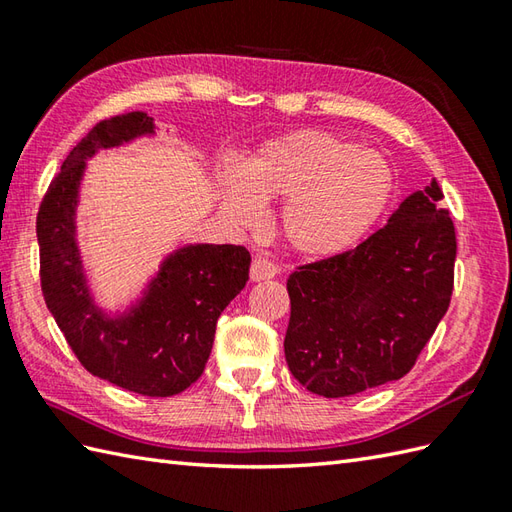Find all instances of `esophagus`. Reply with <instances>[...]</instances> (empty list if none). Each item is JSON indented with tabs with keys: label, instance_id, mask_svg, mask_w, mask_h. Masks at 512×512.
I'll return each instance as SVG.
<instances>
[{
	"label": "esophagus",
	"instance_id": "34e87169",
	"mask_svg": "<svg viewBox=\"0 0 512 512\" xmlns=\"http://www.w3.org/2000/svg\"><path fill=\"white\" fill-rule=\"evenodd\" d=\"M279 273V268L268 262L266 257H255L253 264H250V281H266L273 279Z\"/></svg>",
	"mask_w": 512,
	"mask_h": 512
}]
</instances>
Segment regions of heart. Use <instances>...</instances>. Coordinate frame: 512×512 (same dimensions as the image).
I'll return each instance as SVG.
<instances>
[{
	"instance_id": "b5f03b06",
	"label": "heart",
	"mask_w": 512,
	"mask_h": 512,
	"mask_svg": "<svg viewBox=\"0 0 512 512\" xmlns=\"http://www.w3.org/2000/svg\"><path fill=\"white\" fill-rule=\"evenodd\" d=\"M391 162L374 149L321 129H297L268 140L244 171L224 178V209L255 226L264 202H284L281 237L295 253L328 259L354 248L394 198Z\"/></svg>"
}]
</instances>
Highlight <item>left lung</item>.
Returning <instances> with one entry per match:
<instances>
[{
    "instance_id": "8db88e82",
    "label": "left lung",
    "mask_w": 512,
    "mask_h": 512,
    "mask_svg": "<svg viewBox=\"0 0 512 512\" xmlns=\"http://www.w3.org/2000/svg\"><path fill=\"white\" fill-rule=\"evenodd\" d=\"M440 200L431 180L363 244L288 277L286 361L312 394H361L416 365L453 292L458 244Z\"/></svg>"
}]
</instances>
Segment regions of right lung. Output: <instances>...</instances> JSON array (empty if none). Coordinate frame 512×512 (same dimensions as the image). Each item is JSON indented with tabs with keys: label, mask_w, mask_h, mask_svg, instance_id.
<instances>
[{
	"label": "right lung",
	"mask_w": 512,
	"mask_h": 512,
	"mask_svg": "<svg viewBox=\"0 0 512 512\" xmlns=\"http://www.w3.org/2000/svg\"><path fill=\"white\" fill-rule=\"evenodd\" d=\"M154 134L145 112L96 123L43 195L37 239L43 299L81 365L134 394L165 398L202 376L217 319L248 281L250 253L233 244H187L162 259L143 297L125 312L96 306L76 239L85 162L99 149Z\"/></svg>",
	"instance_id": "add662e5"
}]
</instances>
